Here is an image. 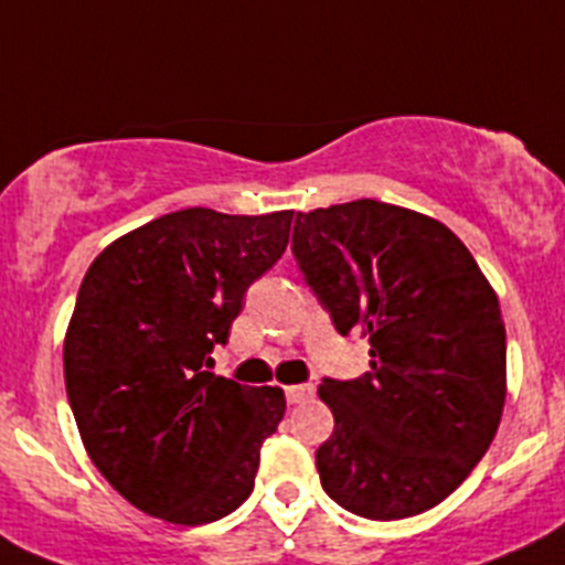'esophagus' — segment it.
<instances>
[{
    "label": "esophagus",
    "mask_w": 565,
    "mask_h": 565,
    "mask_svg": "<svg viewBox=\"0 0 565 565\" xmlns=\"http://www.w3.org/2000/svg\"><path fill=\"white\" fill-rule=\"evenodd\" d=\"M313 391H317L313 384H288L286 398H288V404H302L313 396Z\"/></svg>",
    "instance_id": "34e87169"
}]
</instances>
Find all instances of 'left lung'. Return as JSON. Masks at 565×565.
<instances>
[{"mask_svg": "<svg viewBox=\"0 0 565 565\" xmlns=\"http://www.w3.org/2000/svg\"><path fill=\"white\" fill-rule=\"evenodd\" d=\"M291 252L342 337L362 331L371 371L322 379L333 436L319 481L371 521L427 512L472 472L501 424L507 331L461 239L382 201L297 212Z\"/></svg>", "mask_w": 565, "mask_h": 565, "instance_id": "obj_1", "label": "left lung"}]
</instances>
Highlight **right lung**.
<instances>
[{
	"mask_svg": "<svg viewBox=\"0 0 565 565\" xmlns=\"http://www.w3.org/2000/svg\"><path fill=\"white\" fill-rule=\"evenodd\" d=\"M291 221L181 209L115 239L84 274L64 337L70 411L98 472L147 515L201 526L252 495L286 396L209 367Z\"/></svg>",
	"mask_w": 565,
	"mask_h": 565,
	"instance_id": "1",
	"label": "right lung"
}]
</instances>
